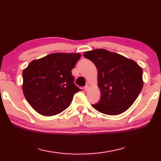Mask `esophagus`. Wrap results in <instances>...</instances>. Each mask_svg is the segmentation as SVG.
<instances>
[{"label": "esophagus", "instance_id": "esophagus-1", "mask_svg": "<svg viewBox=\"0 0 161 161\" xmlns=\"http://www.w3.org/2000/svg\"><path fill=\"white\" fill-rule=\"evenodd\" d=\"M83 88H84V90H85V91H88V89H89V86L88 85H86V86H84Z\"/></svg>", "mask_w": 161, "mask_h": 161}]
</instances>
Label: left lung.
<instances>
[{
	"mask_svg": "<svg viewBox=\"0 0 161 161\" xmlns=\"http://www.w3.org/2000/svg\"><path fill=\"white\" fill-rule=\"evenodd\" d=\"M97 69L100 99L92 105L101 113L119 114L130 108L142 91L143 70L136 62L106 49L83 53Z\"/></svg>",
	"mask_w": 161,
	"mask_h": 161,
	"instance_id": "1",
	"label": "left lung"
}]
</instances>
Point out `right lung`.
<instances>
[{"label": "right lung", "mask_w": 161, "mask_h": 161, "mask_svg": "<svg viewBox=\"0 0 161 161\" xmlns=\"http://www.w3.org/2000/svg\"><path fill=\"white\" fill-rule=\"evenodd\" d=\"M80 56L78 53H51L32 61L23 70L22 91L35 111L52 116L69 108L73 95L81 91L71 73Z\"/></svg>", "instance_id": "obj_1"}]
</instances>
